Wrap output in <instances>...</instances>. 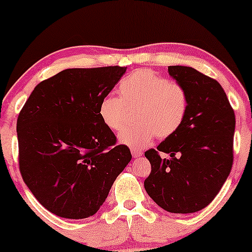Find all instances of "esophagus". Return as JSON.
Returning <instances> with one entry per match:
<instances>
[{
	"mask_svg": "<svg viewBox=\"0 0 252 252\" xmlns=\"http://www.w3.org/2000/svg\"><path fill=\"white\" fill-rule=\"evenodd\" d=\"M142 154H143L142 151L139 150V149H132V156H133L134 158L142 156Z\"/></svg>",
	"mask_w": 252,
	"mask_h": 252,
	"instance_id": "esophagus-1",
	"label": "esophagus"
}]
</instances>
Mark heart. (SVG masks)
Instances as JSON below:
<instances>
[{"mask_svg": "<svg viewBox=\"0 0 252 252\" xmlns=\"http://www.w3.org/2000/svg\"><path fill=\"white\" fill-rule=\"evenodd\" d=\"M119 95L103 97L98 115L109 129L119 130L126 122L127 108H136L134 118L139 124L119 134L120 143L133 149L148 146L156 135L159 139L173 135L187 117V89L150 68L136 70L124 78Z\"/></svg>", "mask_w": 252, "mask_h": 252, "instance_id": "1", "label": "heart"}]
</instances>
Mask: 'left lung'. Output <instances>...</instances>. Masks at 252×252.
Returning a JSON list of instances; mask_svg holds the SVG:
<instances>
[{"instance_id": "8db88e82", "label": "left lung", "mask_w": 252, "mask_h": 252, "mask_svg": "<svg viewBox=\"0 0 252 252\" xmlns=\"http://www.w3.org/2000/svg\"><path fill=\"white\" fill-rule=\"evenodd\" d=\"M187 89L189 108L184 124L156 149L144 153L151 172L144 188L161 209L192 213L218 195L233 166L235 113L221 86L189 66H168ZM159 152L170 155L161 158Z\"/></svg>"}]
</instances>
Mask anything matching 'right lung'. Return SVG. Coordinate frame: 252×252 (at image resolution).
Returning <instances> with one entry per match:
<instances>
[{
	"instance_id": "add662e5",
	"label": "right lung",
	"mask_w": 252,
	"mask_h": 252,
	"mask_svg": "<svg viewBox=\"0 0 252 252\" xmlns=\"http://www.w3.org/2000/svg\"><path fill=\"white\" fill-rule=\"evenodd\" d=\"M124 66L67 68L34 88L17 119L23 180L39 203L62 218L95 215L132 159L102 123L98 106Z\"/></svg>"
}]
</instances>
